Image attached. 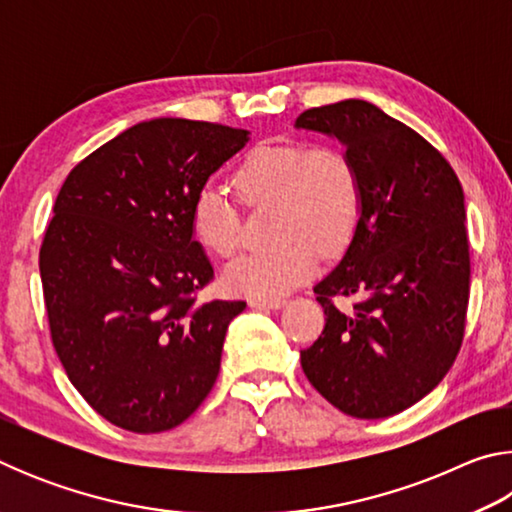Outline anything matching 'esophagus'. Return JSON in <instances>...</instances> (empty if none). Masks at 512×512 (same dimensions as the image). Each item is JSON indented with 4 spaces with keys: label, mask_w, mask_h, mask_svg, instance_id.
Instances as JSON below:
<instances>
[{
    "label": "esophagus",
    "mask_w": 512,
    "mask_h": 512,
    "mask_svg": "<svg viewBox=\"0 0 512 512\" xmlns=\"http://www.w3.org/2000/svg\"><path fill=\"white\" fill-rule=\"evenodd\" d=\"M284 305H287V300H282V298H266V300L255 298V300H250V307H253V309H282Z\"/></svg>",
    "instance_id": "esophagus-1"
}]
</instances>
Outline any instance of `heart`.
<instances>
[{
    "label": "heart",
    "instance_id": "b5f03b06",
    "mask_svg": "<svg viewBox=\"0 0 512 512\" xmlns=\"http://www.w3.org/2000/svg\"><path fill=\"white\" fill-rule=\"evenodd\" d=\"M248 196L277 198L273 235L266 248L239 253L223 282L248 298H277L314 275L318 248L339 253L357 228L361 183L348 155L302 142H262L237 167ZM194 237L214 255H230L239 241L237 207L221 185L198 189L189 210Z\"/></svg>",
    "mask_w": 512,
    "mask_h": 512
}]
</instances>
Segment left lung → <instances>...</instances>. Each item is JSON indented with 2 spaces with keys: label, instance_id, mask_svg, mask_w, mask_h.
Here are the masks:
<instances>
[{
  "label": "left lung",
  "instance_id": "left-lung-1",
  "mask_svg": "<svg viewBox=\"0 0 512 512\" xmlns=\"http://www.w3.org/2000/svg\"><path fill=\"white\" fill-rule=\"evenodd\" d=\"M296 128L339 140L361 183L350 246L314 287L325 329L300 352L302 370L339 411L388 418L429 395L461 350L470 298L463 187L422 135L368 101L305 110ZM336 295L358 302L339 310Z\"/></svg>",
  "mask_w": 512,
  "mask_h": 512
}]
</instances>
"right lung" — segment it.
Returning a JSON list of instances; mask_svg holds the SVG:
<instances>
[{
	"label": "right lung",
	"mask_w": 512,
	"mask_h": 512,
	"mask_svg": "<svg viewBox=\"0 0 512 512\" xmlns=\"http://www.w3.org/2000/svg\"><path fill=\"white\" fill-rule=\"evenodd\" d=\"M248 140L210 121H142L60 187L40 248L51 341L76 391L121 429L178 427L219 377L225 332L246 302H198L214 268L189 210Z\"/></svg>",
	"instance_id": "obj_1"
}]
</instances>
